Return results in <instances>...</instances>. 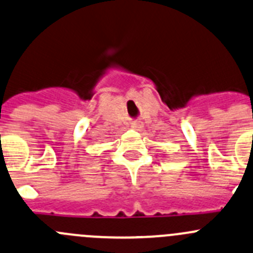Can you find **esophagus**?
I'll use <instances>...</instances> for the list:
<instances>
[{
  "label": "esophagus",
  "mask_w": 253,
  "mask_h": 253,
  "mask_svg": "<svg viewBox=\"0 0 253 253\" xmlns=\"http://www.w3.org/2000/svg\"><path fill=\"white\" fill-rule=\"evenodd\" d=\"M132 127H133L134 129H138V131H139V129L143 127V124H142L141 121H133V122H132Z\"/></svg>",
  "instance_id": "obj_1"
}]
</instances>
